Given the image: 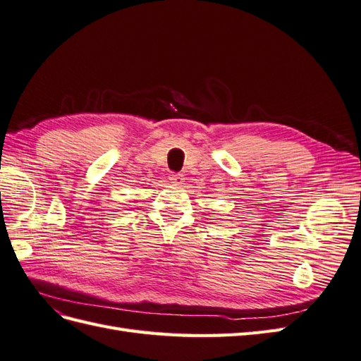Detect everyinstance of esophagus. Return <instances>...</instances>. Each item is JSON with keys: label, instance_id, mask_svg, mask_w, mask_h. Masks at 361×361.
I'll return each instance as SVG.
<instances>
[{"label": "esophagus", "instance_id": "esophagus-1", "mask_svg": "<svg viewBox=\"0 0 361 361\" xmlns=\"http://www.w3.org/2000/svg\"><path fill=\"white\" fill-rule=\"evenodd\" d=\"M169 179H170V182L176 183V185H180V183H183V182H185L183 174H180V173H171Z\"/></svg>", "mask_w": 361, "mask_h": 361}]
</instances>
